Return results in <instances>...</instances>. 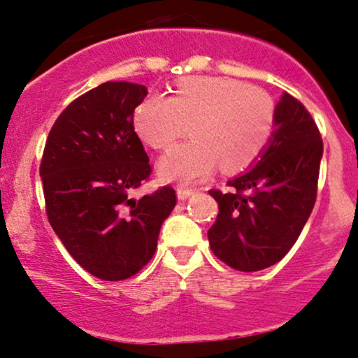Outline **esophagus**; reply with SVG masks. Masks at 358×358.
Segmentation results:
<instances>
[{"instance_id": "1", "label": "esophagus", "mask_w": 358, "mask_h": 358, "mask_svg": "<svg viewBox=\"0 0 358 358\" xmlns=\"http://www.w3.org/2000/svg\"><path fill=\"white\" fill-rule=\"evenodd\" d=\"M193 193L194 192H193L192 188H185V187L176 188V196H178V199H188Z\"/></svg>"}]
</instances>
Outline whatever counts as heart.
Returning a JSON list of instances; mask_svg holds the SVG:
<instances>
[{
	"instance_id": "1",
	"label": "heart",
	"mask_w": 358,
	"mask_h": 358,
	"mask_svg": "<svg viewBox=\"0 0 358 358\" xmlns=\"http://www.w3.org/2000/svg\"><path fill=\"white\" fill-rule=\"evenodd\" d=\"M276 103L265 90L239 80L187 78L171 96L152 94L134 113L136 132L152 149L165 150L188 129L194 139L162 157L165 180L194 183L224 170H244L259 159L275 131Z\"/></svg>"
}]
</instances>
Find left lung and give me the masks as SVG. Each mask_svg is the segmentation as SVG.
<instances>
[{
    "label": "left lung",
    "instance_id": "obj_1",
    "mask_svg": "<svg viewBox=\"0 0 358 358\" xmlns=\"http://www.w3.org/2000/svg\"><path fill=\"white\" fill-rule=\"evenodd\" d=\"M322 139L303 103L285 93L276 104L271 141L257 165L209 189L219 204L208 231L213 254L239 271L275 265L301 234L317 196Z\"/></svg>",
    "mask_w": 358,
    "mask_h": 358
}]
</instances>
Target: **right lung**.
Masks as SVG:
<instances>
[{
    "mask_svg": "<svg viewBox=\"0 0 358 358\" xmlns=\"http://www.w3.org/2000/svg\"><path fill=\"white\" fill-rule=\"evenodd\" d=\"M147 88L106 82L71 101L52 126L41 160L45 213L88 273L119 282L149 264L176 204L171 187L132 198L152 166L134 131Z\"/></svg>",
    "mask_w": 358,
    "mask_h": 358,
    "instance_id": "1",
    "label": "right lung"
}]
</instances>
